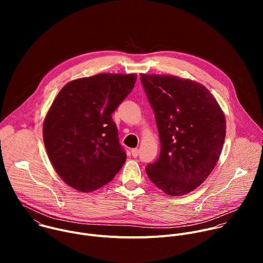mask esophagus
<instances>
[{
    "mask_svg": "<svg viewBox=\"0 0 263 263\" xmlns=\"http://www.w3.org/2000/svg\"><path fill=\"white\" fill-rule=\"evenodd\" d=\"M131 153H132V156H133V157H137L138 154H139V149H138L137 147L132 148V149H131Z\"/></svg>",
    "mask_w": 263,
    "mask_h": 263,
    "instance_id": "obj_1",
    "label": "esophagus"
}]
</instances>
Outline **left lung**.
<instances>
[{
    "label": "left lung",
    "mask_w": 263,
    "mask_h": 263,
    "mask_svg": "<svg viewBox=\"0 0 263 263\" xmlns=\"http://www.w3.org/2000/svg\"><path fill=\"white\" fill-rule=\"evenodd\" d=\"M160 139V154L145 167L148 179L168 196L201 185L214 168L226 136V120L202 84L171 74H140Z\"/></svg>",
    "instance_id": "8db88e82"
}]
</instances>
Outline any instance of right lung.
<instances>
[{
	"label": "right lung",
	"instance_id": "obj_1",
	"mask_svg": "<svg viewBox=\"0 0 263 263\" xmlns=\"http://www.w3.org/2000/svg\"><path fill=\"white\" fill-rule=\"evenodd\" d=\"M136 74L99 73L67 83L44 123V141L59 177L72 189L93 192L126 161L111 115L132 91Z\"/></svg>",
	"mask_w": 263,
	"mask_h": 263
}]
</instances>
